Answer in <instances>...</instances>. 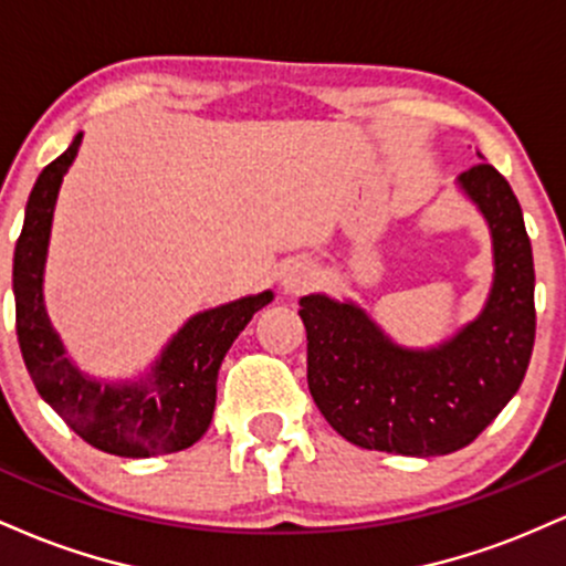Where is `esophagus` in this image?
Masks as SVG:
<instances>
[{
	"label": "esophagus",
	"mask_w": 566,
	"mask_h": 566,
	"mask_svg": "<svg viewBox=\"0 0 566 566\" xmlns=\"http://www.w3.org/2000/svg\"><path fill=\"white\" fill-rule=\"evenodd\" d=\"M316 276H319V271H316V265L311 263L308 258H295V261L284 269L282 287L284 292H290V295H301V292H305L316 282Z\"/></svg>",
	"instance_id": "1"
}]
</instances>
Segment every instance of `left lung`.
<instances>
[{"label":"left lung","mask_w":566,"mask_h":566,"mask_svg":"<svg viewBox=\"0 0 566 566\" xmlns=\"http://www.w3.org/2000/svg\"><path fill=\"white\" fill-rule=\"evenodd\" d=\"M492 233L482 314L437 348L394 343L356 303L301 297L308 388L327 423L365 450L412 458L471 444L522 386L535 346V265L518 199L492 165L458 175Z\"/></svg>","instance_id":"1"}]
</instances>
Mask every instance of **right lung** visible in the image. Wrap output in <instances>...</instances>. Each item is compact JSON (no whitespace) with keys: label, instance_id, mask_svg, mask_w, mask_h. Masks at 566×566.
I'll return each mask as SVG.
<instances>
[{"label":"right lung","instance_id":"obj_1","mask_svg":"<svg viewBox=\"0 0 566 566\" xmlns=\"http://www.w3.org/2000/svg\"><path fill=\"white\" fill-rule=\"evenodd\" d=\"M80 143L82 133L36 178L15 244L12 292L25 369L39 396L95 450L119 458H157L186 450L210 428L226 350L252 314L274 301V292L239 297L191 316L172 335L146 378L101 382L82 373L66 356L42 297L55 199Z\"/></svg>","mask_w":566,"mask_h":566}]
</instances>
